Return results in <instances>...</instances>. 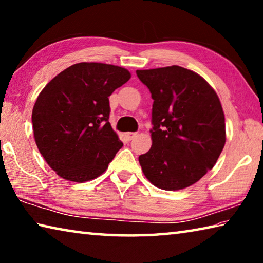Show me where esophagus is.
<instances>
[{
	"mask_svg": "<svg viewBox=\"0 0 263 263\" xmlns=\"http://www.w3.org/2000/svg\"><path fill=\"white\" fill-rule=\"evenodd\" d=\"M125 137L127 140H132L133 138L137 137V133L136 132H127V133H125Z\"/></svg>",
	"mask_w": 263,
	"mask_h": 263,
	"instance_id": "esophagus-1",
	"label": "esophagus"
}]
</instances>
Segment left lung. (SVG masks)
<instances>
[{"instance_id": "1", "label": "left lung", "mask_w": 263, "mask_h": 263, "mask_svg": "<svg viewBox=\"0 0 263 263\" xmlns=\"http://www.w3.org/2000/svg\"><path fill=\"white\" fill-rule=\"evenodd\" d=\"M153 99L152 147L144 175L163 190L193 185L215 166L226 141L219 97L201 75L180 66L137 70Z\"/></svg>"}]
</instances>
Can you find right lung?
Returning <instances> with one entry per match:
<instances>
[{
    "label": "right lung",
    "mask_w": 263,
    "mask_h": 263,
    "mask_svg": "<svg viewBox=\"0 0 263 263\" xmlns=\"http://www.w3.org/2000/svg\"><path fill=\"white\" fill-rule=\"evenodd\" d=\"M130 78L119 66L80 62L41 91L32 110L34 140L62 179L79 183L96 179L122 148L109 123V96Z\"/></svg>",
    "instance_id": "right-lung-1"
}]
</instances>
